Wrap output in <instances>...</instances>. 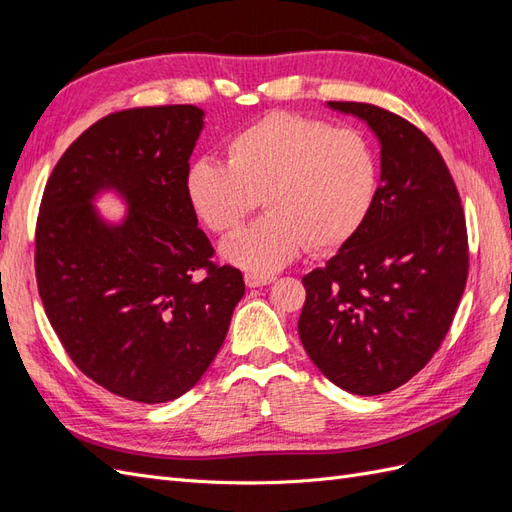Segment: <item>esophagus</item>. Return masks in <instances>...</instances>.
I'll return each mask as SVG.
<instances>
[{"mask_svg":"<svg viewBox=\"0 0 512 512\" xmlns=\"http://www.w3.org/2000/svg\"><path fill=\"white\" fill-rule=\"evenodd\" d=\"M275 280L273 275H256V273H245V286L247 288H258V286H267Z\"/></svg>","mask_w":512,"mask_h":512,"instance_id":"34e87169","label":"esophagus"}]
</instances>
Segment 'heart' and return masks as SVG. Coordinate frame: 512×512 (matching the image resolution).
I'll list each match as a JSON object with an SVG mask.
<instances>
[{"instance_id":"heart-1","label":"heart","mask_w":512,"mask_h":512,"mask_svg":"<svg viewBox=\"0 0 512 512\" xmlns=\"http://www.w3.org/2000/svg\"><path fill=\"white\" fill-rule=\"evenodd\" d=\"M228 164L196 160L188 196L218 235L241 226L262 198L265 218L220 245L239 269L269 275L305 247L331 252L365 222L378 188L376 160L361 134L294 113H269L226 145Z\"/></svg>"}]
</instances>
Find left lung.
<instances>
[{
  "mask_svg": "<svg viewBox=\"0 0 512 512\" xmlns=\"http://www.w3.org/2000/svg\"><path fill=\"white\" fill-rule=\"evenodd\" d=\"M380 143V185L365 222L303 277L299 337L339 389L382 395L421 371L451 329L468 280L455 181L429 138L374 104L327 102Z\"/></svg>",
  "mask_w": 512,
  "mask_h": 512,
  "instance_id": "8db88e82",
  "label": "left lung"
}]
</instances>
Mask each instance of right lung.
I'll use <instances>...</instances> for the list:
<instances>
[{
  "instance_id": "right-lung-1",
  "label": "right lung",
  "mask_w": 512,
  "mask_h": 512,
  "mask_svg": "<svg viewBox=\"0 0 512 512\" xmlns=\"http://www.w3.org/2000/svg\"><path fill=\"white\" fill-rule=\"evenodd\" d=\"M203 126L192 104L106 115L66 149L42 196L36 280L51 327L87 378L141 404L192 389L245 294L239 269L211 262L188 196ZM106 191L129 209L119 223L95 207Z\"/></svg>"
}]
</instances>
